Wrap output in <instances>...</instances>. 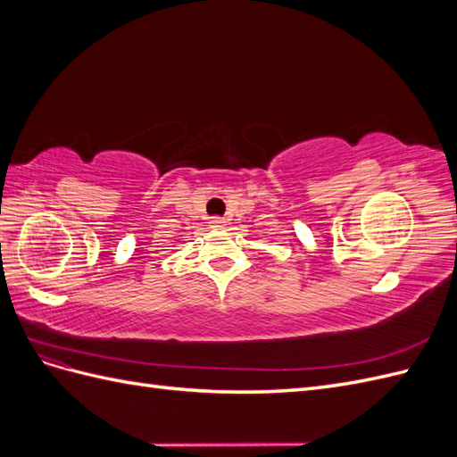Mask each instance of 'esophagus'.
<instances>
[{
  "label": "esophagus",
  "instance_id": "esophagus-1",
  "mask_svg": "<svg viewBox=\"0 0 457 457\" xmlns=\"http://www.w3.org/2000/svg\"><path fill=\"white\" fill-rule=\"evenodd\" d=\"M225 225H227V220L223 217H213L212 219V227L213 228H225Z\"/></svg>",
  "mask_w": 457,
  "mask_h": 457
}]
</instances>
